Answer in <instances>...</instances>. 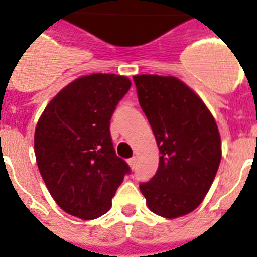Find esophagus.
Wrapping results in <instances>:
<instances>
[{"label":"esophagus","mask_w":257,"mask_h":257,"mask_svg":"<svg viewBox=\"0 0 257 257\" xmlns=\"http://www.w3.org/2000/svg\"><path fill=\"white\" fill-rule=\"evenodd\" d=\"M127 163H128V165H130V167H131V168H135V167H137V159H135V158H131V159H128V162H127Z\"/></svg>","instance_id":"34e87169"}]
</instances>
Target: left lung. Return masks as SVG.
I'll list each match as a JSON object with an SVG mask.
<instances>
[{"label": "left lung", "instance_id": "left-lung-1", "mask_svg": "<svg viewBox=\"0 0 257 257\" xmlns=\"http://www.w3.org/2000/svg\"><path fill=\"white\" fill-rule=\"evenodd\" d=\"M134 82L160 151L158 171L139 189L152 213L168 219L186 215L200 206L217 175V123L202 99L176 77L139 75Z\"/></svg>", "mask_w": 257, "mask_h": 257}]
</instances>
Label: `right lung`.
<instances>
[{
	"label": "right lung",
	"instance_id": "right-lung-1",
	"mask_svg": "<svg viewBox=\"0 0 257 257\" xmlns=\"http://www.w3.org/2000/svg\"><path fill=\"white\" fill-rule=\"evenodd\" d=\"M130 88L124 76H84L57 93L38 120V168L65 213L86 220L107 213L131 172L116 156L110 134L114 110Z\"/></svg>",
	"mask_w": 257,
	"mask_h": 257
}]
</instances>
